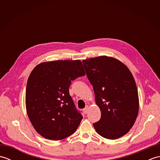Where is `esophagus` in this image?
Instances as JSON below:
<instances>
[{
    "label": "esophagus",
    "instance_id": "34e87169",
    "mask_svg": "<svg viewBox=\"0 0 160 160\" xmlns=\"http://www.w3.org/2000/svg\"><path fill=\"white\" fill-rule=\"evenodd\" d=\"M89 107H88V106H87L85 108H84V109H83V111L84 112V113H87L88 111H89Z\"/></svg>",
    "mask_w": 160,
    "mask_h": 160
}]
</instances>
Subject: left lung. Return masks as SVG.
<instances>
[{
	"label": "left lung",
	"mask_w": 160,
	"mask_h": 160,
	"mask_svg": "<svg viewBox=\"0 0 160 160\" xmlns=\"http://www.w3.org/2000/svg\"><path fill=\"white\" fill-rule=\"evenodd\" d=\"M82 62L101 111L94 128L109 140L124 136L135 124L139 111L138 88L131 72L113 57L98 56Z\"/></svg>",
	"instance_id": "obj_1"
}]
</instances>
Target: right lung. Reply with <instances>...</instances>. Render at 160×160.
I'll return each mask as SVG.
<instances>
[{
	"label": "right lung",
	"instance_id": "1",
	"mask_svg": "<svg viewBox=\"0 0 160 160\" xmlns=\"http://www.w3.org/2000/svg\"><path fill=\"white\" fill-rule=\"evenodd\" d=\"M84 75L80 60L41 62L32 70L27 83L26 110L41 136L60 140L76 131L83 117L76 110L69 88L71 81Z\"/></svg>",
	"mask_w": 160,
	"mask_h": 160
}]
</instances>
